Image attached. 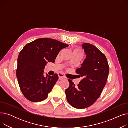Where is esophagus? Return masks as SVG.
Returning <instances> with one entry per match:
<instances>
[{
  "mask_svg": "<svg viewBox=\"0 0 128 128\" xmlns=\"http://www.w3.org/2000/svg\"><path fill=\"white\" fill-rule=\"evenodd\" d=\"M58 77H59V79L60 80H62V79H63V78H65V76L63 74L60 73V74H58Z\"/></svg>",
  "mask_w": 128,
  "mask_h": 128,
  "instance_id": "1",
  "label": "esophagus"
}]
</instances>
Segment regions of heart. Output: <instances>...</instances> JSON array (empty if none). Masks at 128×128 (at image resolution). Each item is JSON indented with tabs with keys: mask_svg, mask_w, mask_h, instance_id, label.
Instances as JSON below:
<instances>
[{
	"mask_svg": "<svg viewBox=\"0 0 128 128\" xmlns=\"http://www.w3.org/2000/svg\"><path fill=\"white\" fill-rule=\"evenodd\" d=\"M74 51H75V52H80V53H82L81 51H80L79 50H78V49H75L74 50Z\"/></svg>",
	"mask_w": 128,
	"mask_h": 128,
	"instance_id": "heart-1",
	"label": "heart"
}]
</instances>
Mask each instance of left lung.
<instances>
[{"mask_svg":"<svg viewBox=\"0 0 128 128\" xmlns=\"http://www.w3.org/2000/svg\"><path fill=\"white\" fill-rule=\"evenodd\" d=\"M82 46L86 56L76 72L83 79L77 86L68 79L70 86L65 90L68 102L77 109L87 108L96 102L105 86L110 72L106 57L101 51L88 43Z\"/></svg>","mask_w":128,"mask_h":128,"instance_id":"obj_1","label":"left lung"}]
</instances>
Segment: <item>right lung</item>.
I'll list each match as a JSON object with an SVG mask.
<instances>
[{
    "mask_svg": "<svg viewBox=\"0 0 128 128\" xmlns=\"http://www.w3.org/2000/svg\"><path fill=\"white\" fill-rule=\"evenodd\" d=\"M68 46L53 39L39 38L27 44L20 52L16 77L20 89L28 100L38 102L48 97L58 76L55 74L44 77L45 66L54 63L60 51Z\"/></svg>",
    "mask_w": 128,
    "mask_h": 128,
    "instance_id": "add662e5",
    "label": "right lung"
}]
</instances>
